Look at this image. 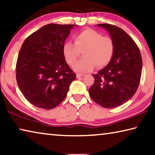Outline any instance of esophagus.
<instances>
[{"mask_svg":"<svg viewBox=\"0 0 155 155\" xmlns=\"http://www.w3.org/2000/svg\"><path fill=\"white\" fill-rule=\"evenodd\" d=\"M84 75H85L84 74H81V73H77V78H79V77H83Z\"/></svg>","mask_w":155,"mask_h":155,"instance_id":"34e87169","label":"esophagus"}]
</instances>
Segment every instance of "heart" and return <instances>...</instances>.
<instances>
[{
    "instance_id": "obj_1",
    "label": "heart",
    "mask_w": 155,
    "mask_h": 155,
    "mask_svg": "<svg viewBox=\"0 0 155 155\" xmlns=\"http://www.w3.org/2000/svg\"><path fill=\"white\" fill-rule=\"evenodd\" d=\"M82 52L84 57L74 65V69L85 72L96 65L100 68L108 65L114 55L115 44L110 37L87 28L74 36V43L67 41L63 46L64 57L70 65L75 64Z\"/></svg>"
}]
</instances>
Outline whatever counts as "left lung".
I'll list each match as a JSON object with an SVG mask.
<instances>
[{
    "mask_svg": "<svg viewBox=\"0 0 155 155\" xmlns=\"http://www.w3.org/2000/svg\"><path fill=\"white\" fill-rule=\"evenodd\" d=\"M108 31L115 44L109 64L92 74L94 83L89 94L104 108L122 105L134 96L140 82L142 59L137 44L122 28L109 24L97 25Z\"/></svg>",
    "mask_w": 155,
    "mask_h": 155,
    "instance_id": "8db88e82",
    "label": "left lung"
}]
</instances>
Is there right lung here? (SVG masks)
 Wrapping results in <instances>:
<instances>
[{
  "mask_svg": "<svg viewBox=\"0 0 155 155\" xmlns=\"http://www.w3.org/2000/svg\"><path fill=\"white\" fill-rule=\"evenodd\" d=\"M74 25L48 24L26 39L16 63V80L25 98L39 108L56 107L67 96L76 74L63 46Z\"/></svg>",
  "mask_w": 155,
  "mask_h": 155,
  "instance_id": "obj_1",
  "label": "right lung"
}]
</instances>
